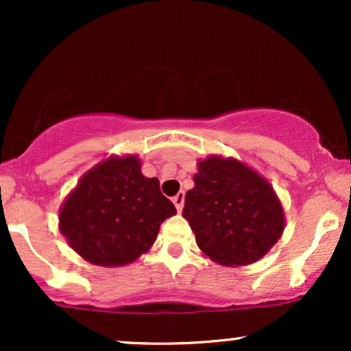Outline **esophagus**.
I'll return each instance as SVG.
<instances>
[{
    "mask_svg": "<svg viewBox=\"0 0 351 351\" xmlns=\"http://www.w3.org/2000/svg\"><path fill=\"white\" fill-rule=\"evenodd\" d=\"M173 204H175L176 209H178V213H181V209H183V204H184V191H180L178 195L173 198Z\"/></svg>",
    "mask_w": 351,
    "mask_h": 351,
    "instance_id": "34e87169",
    "label": "esophagus"
}]
</instances>
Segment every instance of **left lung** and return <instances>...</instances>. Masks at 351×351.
Instances as JSON below:
<instances>
[{
    "label": "left lung",
    "mask_w": 351,
    "mask_h": 351,
    "mask_svg": "<svg viewBox=\"0 0 351 351\" xmlns=\"http://www.w3.org/2000/svg\"><path fill=\"white\" fill-rule=\"evenodd\" d=\"M193 181L183 217L211 261L229 267L252 264L280 239L284 209L259 173L234 158L213 155L198 162Z\"/></svg>",
    "instance_id": "1"
}]
</instances>
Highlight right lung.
I'll return each instance as SVG.
<instances>
[{"label": "right lung", "instance_id": "1", "mask_svg": "<svg viewBox=\"0 0 351 351\" xmlns=\"http://www.w3.org/2000/svg\"><path fill=\"white\" fill-rule=\"evenodd\" d=\"M135 155L110 156L80 178L59 211V229L87 263L117 267L147 252L176 208Z\"/></svg>", "mask_w": 351, "mask_h": 351}]
</instances>
